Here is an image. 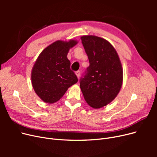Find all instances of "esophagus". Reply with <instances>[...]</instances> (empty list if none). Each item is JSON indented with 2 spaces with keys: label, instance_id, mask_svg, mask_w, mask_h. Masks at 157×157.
<instances>
[{
  "label": "esophagus",
  "instance_id": "1",
  "mask_svg": "<svg viewBox=\"0 0 157 157\" xmlns=\"http://www.w3.org/2000/svg\"><path fill=\"white\" fill-rule=\"evenodd\" d=\"M75 74H76V75L77 76L78 78H79V76H80V71H76V72H75Z\"/></svg>",
  "mask_w": 157,
  "mask_h": 157
}]
</instances>
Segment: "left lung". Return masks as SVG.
<instances>
[{"instance_id":"obj_1","label":"left lung","mask_w":157,"mask_h":157,"mask_svg":"<svg viewBox=\"0 0 157 157\" xmlns=\"http://www.w3.org/2000/svg\"><path fill=\"white\" fill-rule=\"evenodd\" d=\"M90 63L80 88L87 104L94 109L112 102L123 83V69L116 49L107 40L95 36L81 37Z\"/></svg>"}]
</instances>
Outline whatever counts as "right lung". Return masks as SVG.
I'll return each mask as SVG.
<instances>
[{"mask_svg":"<svg viewBox=\"0 0 157 157\" xmlns=\"http://www.w3.org/2000/svg\"><path fill=\"white\" fill-rule=\"evenodd\" d=\"M77 43L73 39L56 40L39 55L32 69L31 81L36 94L44 102H57L78 82L67 57L69 49Z\"/></svg>","mask_w":157,"mask_h":157,"instance_id":"obj_1","label":"right lung"}]
</instances>
